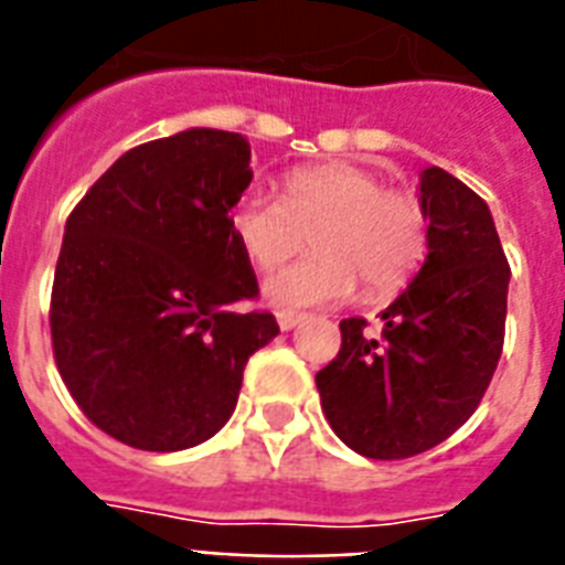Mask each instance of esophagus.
I'll list each match as a JSON object with an SVG mask.
<instances>
[{
  "label": "esophagus",
  "mask_w": 565,
  "mask_h": 565,
  "mask_svg": "<svg viewBox=\"0 0 565 565\" xmlns=\"http://www.w3.org/2000/svg\"><path fill=\"white\" fill-rule=\"evenodd\" d=\"M275 319H278V328H281V331H290V328H296L301 319H305V313H296V310H278Z\"/></svg>",
  "instance_id": "esophagus-1"
}]
</instances>
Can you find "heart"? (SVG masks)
Segmentation results:
<instances>
[{
  "label": "heart",
  "mask_w": 565,
  "mask_h": 565,
  "mask_svg": "<svg viewBox=\"0 0 565 565\" xmlns=\"http://www.w3.org/2000/svg\"><path fill=\"white\" fill-rule=\"evenodd\" d=\"M228 228L260 273L296 255L310 234L317 252L264 287L266 301L281 310L345 301L358 281L370 296H386L416 273L428 248L422 204L345 163L290 172L284 199L248 190L231 207Z\"/></svg>",
  "instance_id": "b5f03b06"
}]
</instances>
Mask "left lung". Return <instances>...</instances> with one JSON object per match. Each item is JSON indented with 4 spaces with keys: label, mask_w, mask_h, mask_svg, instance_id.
Segmentation results:
<instances>
[{
    "label": "left lung",
    "mask_w": 565,
    "mask_h": 565,
    "mask_svg": "<svg viewBox=\"0 0 565 565\" xmlns=\"http://www.w3.org/2000/svg\"><path fill=\"white\" fill-rule=\"evenodd\" d=\"M428 257L381 313L340 322L343 345L317 372L328 425L372 460H402L448 439L481 404L499 366L510 266L481 195L439 167L419 179Z\"/></svg>",
    "instance_id": "obj_1"
}]
</instances>
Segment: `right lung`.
Masks as SVG:
<instances>
[{
  "mask_svg": "<svg viewBox=\"0 0 565 565\" xmlns=\"http://www.w3.org/2000/svg\"><path fill=\"white\" fill-rule=\"evenodd\" d=\"M248 140L188 128L135 146L75 204L52 284L57 372L84 416L143 451L211 439L278 322L243 313L255 269L228 228Z\"/></svg>",
  "mask_w": 565,
  "mask_h": 565,
  "instance_id": "1",
  "label": "right lung"
}]
</instances>
